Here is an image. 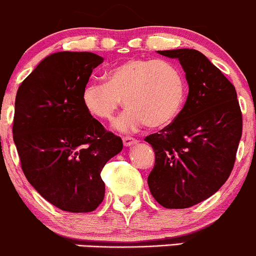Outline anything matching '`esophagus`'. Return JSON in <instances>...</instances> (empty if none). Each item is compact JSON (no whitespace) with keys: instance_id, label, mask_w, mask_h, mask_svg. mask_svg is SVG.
I'll return each mask as SVG.
<instances>
[{"instance_id":"34e87169","label":"esophagus","mask_w":256,"mask_h":256,"mask_svg":"<svg viewBox=\"0 0 256 256\" xmlns=\"http://www.w3.org/2000/svg\"><path fill=\"white\" fill-rule=\"evenodd\" d=\"M123 144H124V146H132V145L136 144L138 142V140L132 138V136H123Z\"/></svg>"}]
</instances>
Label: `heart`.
Here are the masks:
<instances>
[{"instance_id":"b5f03b06","label":"heart","mask_w":256,"mask_h":256,"mask_svg":"<svg viewBox=\"0 0 256 256\" xmlns=\"http://www.w3.org/2000/svg\"><path fill=\"white\" fill-rule=\"evenodd\" d=\"M105 79L86 82L82 102L92 117L111 120L124 101L128 107L114 123L120 132H133L144 124L164 127L176 120L186 101V76L166 60H127L110 68Z\"/></svg>"}]
</instances>
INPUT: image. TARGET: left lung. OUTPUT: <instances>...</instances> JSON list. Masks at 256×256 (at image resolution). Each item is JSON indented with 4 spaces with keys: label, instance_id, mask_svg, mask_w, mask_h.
<instances>
[{
    "label": "left lung",
    "instance_id": "obj_1",
    "mask_svg": "<svg viewBox=\"0 0 256 256\" xmlns=\"http://www.w3.org/2000/svg\"><path fill=\"white\" fill-rule=\"evenodd\" d=\"M158 54L180 61L189 92L171 124L145 138L155 151L148 184L164 208H186L215 194L230 177L242 136V112L233 84L202 52Z\"/></svg>",
    "mask_w": 256,
    "mask_h": 256
}]
</instances>
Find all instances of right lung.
Wrapping results in <instances>:
<instances>
[{
    "label": "right lung",
    "mask_w": 256,
    "mask_h": 256,
    "mask_svg": "<svg viewBox=\"0 0 256 256\" xmlns=\"http://www.w3.org/2000/svg\"><path fill=\"white\" fill-rule=\"evenodd\" d=\"M104 58L62 51L45 57L19 86L13 140L22 170L44 199L70 212H90L102 202L100 173L120 154V136L86 112L82 92Z\"/></svg>",
    "instance_id": "right-lung-1"
}]
</instances>
